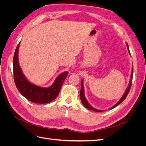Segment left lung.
Returning <instances> with one entry per match:
<instances>
[{"label": "left lung", "mask_w": 146, "mask_h": 146, "mask_svg": "<svg viewBox=\"0 0 146 146\" xmlns=\"http://www.w3.org/2000/svg\"><path fill=\"white\" fill-rule=\"evenodd\" d=\"M127 48H128V50H129V52H130L129 51V46H128V44H127ZM133 69H132V72H131V78H130V83L129 85V86H128V88H127V90L125 92L124 94L123 95V96L121 98V99L119 100L114 105L113 107H111L110 109H113L114 108L116 107L118 105L120 104L121 103H122V102L125 100V99L126 98V97L127 96L128 94H129V92L130 91V88H131V83H132V78H133ZM80 99L82 100V104L83 105L84 107H85V108H86L88 110H92V111H96V112H102L103 111V110H97L94 108H93L92 107V106H91L90 105V104L88 102L87 100L86 99L85 97V94H84V87H83V80H82L81 82V90H80Z\"/></svg>", "instance_id": "obj_1"}]
</instances>
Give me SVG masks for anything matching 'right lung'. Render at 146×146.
I'll list each match as a JSON object with an SVG mask.
<instances>
[{"label": "right lung", "mask_w": 146, "mask_h": 146, "mask_svg": "<svg viewBox=\"0 0 146 146\" xmlns=\"http://www.w3.org/2000/svg\"><path fill=\"white\" fill-rule=\"evenodd\" d=\"M20 42L17 46L13 57V75L15 85L20 93L29 100L37 104H47L55 100L59 94L63 83L68 72L61 73L55 81L48 88L33 85L25 77L19 64L18 50Z\"/></svg>", "instance_id": "1"}]
</instances>
